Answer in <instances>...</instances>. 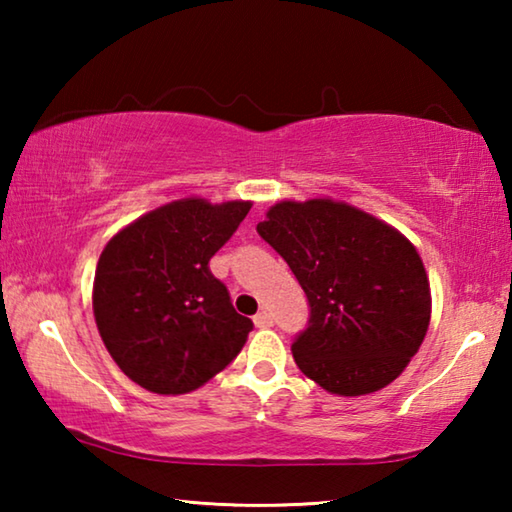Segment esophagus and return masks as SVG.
<instances>
[{
	"instance_id": "obj_1",
	"label": "esophagus",
	"mask_w": 512,
	"mask_h": 512,
	"mask_svg": "<svg viewBox=\"0 0 512 512\" xmlns=\"http://www.w3.org/2000/svg\"><path fill=\"white\" fill-rule=\"evenodd\" d=\"M257 327H271L273 325V316L268 311H259V314L253 318Z\"/></svg>"
}]
</instances>
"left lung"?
Returning a JSON list of instances; mask_svg holds the SVG:
<instances>
[{
	"instance_id": "left-lung-1",
	"label": "left lung",
	"mask_w": 512,
	"mask_h": 512,
	"mask_svg": "<svg viewBox=\"0 0 512 512\" xmlns=\"http://www.w3.org/2000/svg\"><path fill=\"white\" fill-rule=\"evenodd\" d=\"M257 232L307 293V327L291 345L298 368L350 397L400 377L431 316L429 280L411 241L329 198L277 203Z\"/></svg>"
}]
</instances>
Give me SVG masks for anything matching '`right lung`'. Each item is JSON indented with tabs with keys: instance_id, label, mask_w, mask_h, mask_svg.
<instances>
[{
	"instance_id": "add662e5",
	"label": "right lung",
	"mask_w": 512,
	"mask_h": 512,
	"mask_svg": "<svg viewBox=\"0 0 512 512\" xmlns=\"http://www.w3.org/2000/svg\"><path fill=\"white\" fill-rule=\"evenodd\" d=\"M250 203L185 198L144 214L108 241L94 273V320L110 357L135 384L183 395L237 357L253 329L210 259Z\"/></svg>"
}]
</instances>
